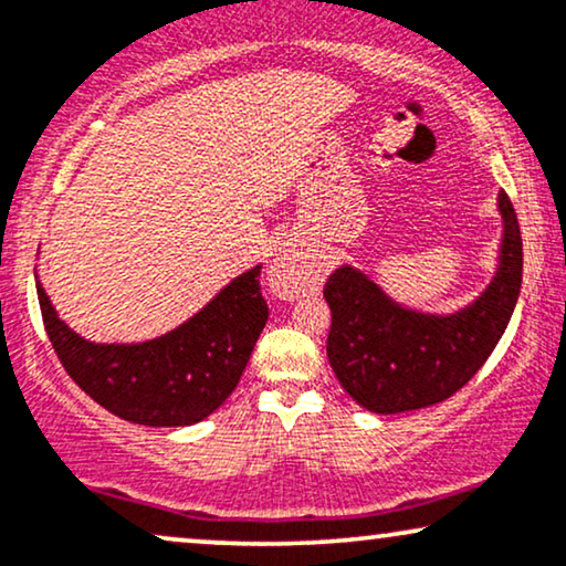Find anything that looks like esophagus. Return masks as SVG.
Instances as JSON below:
<instances>
[{"label":"esophagus","instance_id":"obj_1","mask_svg":"<svg viewBox=\"0 0 566 566\" xmlns=\"http://www.w3.org/2000/svg\"><path fill=\"white\" fill-rule=\"evenodd\" d=\"M269 282L279 297H301L316 290L318 269L308 255L301 253L297 248H284L274 258L269 271Z\"/></svg>","mask_w":566,"mask_h":566}]
</instances>
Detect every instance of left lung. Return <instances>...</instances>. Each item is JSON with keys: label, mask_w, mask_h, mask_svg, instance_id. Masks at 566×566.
Masks as SVG:
<instances>
[{"label": "left lung", "mask_w": 566, "mask_h": 566, "mask_svg": "<svg viewBox=\"0 0 566 566\" xmlns=\"http://www.w3.org/2000/svg\"><path fill=\"white\" fill-rule=\"evenodd\" d=\"M501 265L490 287L451 316L406 311L369 276L343 265L326 279L332 308L326 356L345 392L374 413H403L440 403L482 369L512 318L522 287V234L506 192Z\"/></svg>", "instance_id": "1"}]
</instances>
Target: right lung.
<instances>
[{"mask_svg": "<svg viewBox=\"0 0 566 566\" xmlns=\"http://www.w3.org/2000/svg\"><path fill=\"white\" fill-rule=\"evenodd\" d=\"M44 329L63 369L102 408L145 427L202 421L240 382L269 322L261 265L231 279L189 322L139 345H97L60 322L36 282Z\"/></svg>", "mask_w": 566, "mask_h": 566, "instance_id": "add662e5", "label": "right lung"}]
</instances>
